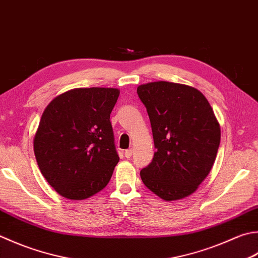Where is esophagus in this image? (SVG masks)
Returning <instances> with one entry per match:
<instances>
[{
    "mask_svg": "<svg viewBox=\"0 0 258 258\" xmlns=\"http://www.w3.org/2000/svg\"><path fill=\"white\" fill-rule=\"evenodd\" d=\"M125 158H127V159H130L131 158V156H132L133 155V150L132 149H128V150H126L125 151Z\"/></svg>",
    "mask_w": 258,
    "mask_h": 258,
    "instance_id": "34e87169",
    "label": "esophagus"
}]
</instances>
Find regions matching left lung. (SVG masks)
Returning <instances> with one entry per match:
<instances>
[{"label": "left lung", "instance_id": "8db88e82", "mask_svg": "<svg viewBox=\"0 0 258 258\" xmlns=\"http://www.w3.org/2000/svg\"><path fill=\"white\" fill-rule=\"evenodd\" d=\"M156 152L141 179L163 200L185 198L198 189L215 163L220 126L208 100L186 85L155 82L141 85Z\"/></svg>", "mask_w": 258, "mask_h": 258}]
</instances>
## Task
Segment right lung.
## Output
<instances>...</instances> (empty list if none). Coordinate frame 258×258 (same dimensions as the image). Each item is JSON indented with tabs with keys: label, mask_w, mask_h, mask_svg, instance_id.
I'll return each mask as SVG.
<instances>
[{
	"label": "right lung",
	"mask_w": 258,
	"mask_h": 258,
	"mask_svg": "<svg viewBox=\"0 0 258 258\" xmlns=\"http://www.w3.org/2000/svg\"><path fill=\"white\" fill-rule=\"evenodd\" d=\"M116 88H76L45 107L33 140L44 179L67 199H87L103 190L119 158L109 116Z\"/></svg>",
	"instance_id": "obj_1"
}]
</instances>
